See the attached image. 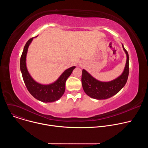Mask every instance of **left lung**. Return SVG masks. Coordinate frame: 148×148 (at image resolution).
Here are the masks:
<instances>
[{
  "label": "left lung",
  "mask_w": 148,
  "mask_h": 148,
  "mask_svg": "<svg viewBox=\"0 0 148 148\" xmlns=\"http://www.w3.org/2000/svg\"><path fill=\"white\" fill-rule=\"evenodd\" d=\"M122 47L127 59L123 73L115 79L110 82H101L93 78L85 70H82V88L88 96L97 99H107L117 94L125 86L129 75V55L123 45Z\"/></svg>",
  "instance_id": "left-lung-1"
}]
</instances>
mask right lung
<instances>
[{"instance_id":"add662e5","label":"right lung","mask_w":148,"mask_h":148,"mask_svg":"<svg viewBox=\"0 0 148 148\" xmlns=\"http://www.w3.org/2000/svg\"><path fill=\"white\" fill-rule=\"evenodd\" d=\"M33 38H30L25 46L20 57V67L25 85L29 92L37 99L44 102H51L59 99L64 94L67 79L72 73L75 66L63 73L60 78L50 85H41L36 82L30 75L26 65V57L28 47Z\"/></svg>"}]
</instances>
